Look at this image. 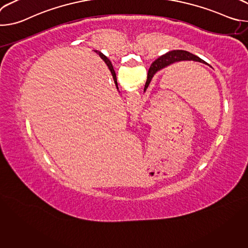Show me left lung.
Masks as SVG:
<instances>
[{"label": "left lung", "mask_w": 248, "mask_h": 248, "mask_svg": "<svg viewBox=\"0 0 248 248\" xmlns=\"http://www.w3.org/2000/svg\"><path fill=\"white\" fill-rule=\"evenodd\" d=\"M181 61H195V62H204L206 63L203 60H201L200 58H198L197 56L187 52V51H184V50H174V51H170L163 56H161L160 58H158L157 60H155L153 62V63L151 64L149 70H148V76H147V81L145 83V87H144V91L146 90V88L148 87L153 76L157 73V70L166 67L175 62H181Z\"/></svg>", "instance_id": "obj_1"}]
</instances>
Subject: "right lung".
Segmentation results:
<instances>
[{
    "mask_svg": "<svg viewBox=\"0 0 248 248\" xmlns=\"http://www.w3.org/2000/svg\"><path fill=\"white\" fill-rule=\"evenodd\" d=\"M95 52H97V51H95ZM98 54H99V56L103 59V61L107 63V65H108V67L110 68V70H111V73H112V75H113V78H114V80H115V84H116V86H117V88H118V82H117V78H116V73H115V70H114V67H113V64H112V62H110V60H108V58L106 57V56H104L102 53H100V52H98Z\"/></svg>",
    "mask_w": 248,
    "mask_h": 248,
    "instance_id": "obj_1",
    "label": "right lung"
}]
</instances>
